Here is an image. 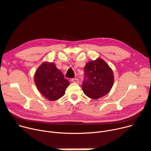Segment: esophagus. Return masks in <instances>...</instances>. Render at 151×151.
I'll list each match as a JSON object with an SVG mask.
<instances>
[{
	"instance_id": "1",
	"label": "esophagus",
	"mask_w": 151,
	"mask_h": 151,
	"mask_svg": "<svg viewBox=\"0 0 151 151\" xmlns=\"http://www.w3.org/2000/svg\"><path fill=\"white\" fill-rule=\"evenodd\" d=\"M71 82L73 83H79V80L78 79V78H73V79H71Z\"/></svg>"
}]
</instances>
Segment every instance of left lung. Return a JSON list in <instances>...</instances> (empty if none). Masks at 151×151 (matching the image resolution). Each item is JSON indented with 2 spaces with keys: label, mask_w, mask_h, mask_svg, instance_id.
<instances>
[{
  "label": "left lung",
  "mask_w": 151,
  "mask_h": 151,
  "mask_svg": "<svg viewBox=\"0 0 151 151\" xmlns=\"http://www.w3.org/2000/svg\"><path fill=\"white\" fill-rule=\"evenodd\" d=\"M83 91L91 99H97L107 94L114 84L113 71L102 58L87 63L84 67Z\"/></svg>",
  "instance_id": "obj_1"
}]
</instances>
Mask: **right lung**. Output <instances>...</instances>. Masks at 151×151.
<instances>
[{
	"mask_svg": "<svg viewBox=\"0 0 151 151\" xmlns=\"http://www.w3.org/2000/svg\"><path fill=\"white\" fill-rule=\"evenodd\" d=\"M34 79L39 92L51 101L62 97L70 85L62 72L52 62L42 63L36 71Z\"/></svg>",
	"mask_w": 151,
	"mask_h": 151,
	"instance_id": "add662e5",
	"label": "right lung"
}]
</instances>
